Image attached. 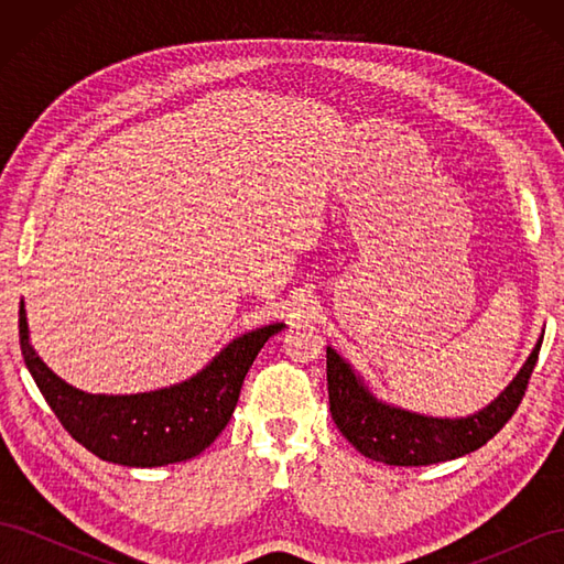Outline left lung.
Returning a JSON list of instances; mask_svg holds the SVG:
<instances>
[{
    "label": "left lung",
    "mask_w": 564,
    "mask_h": 564,
    "mask_svg": "<svg viewBox=\"0 0 564 564\" xmlns=\"http://www.w3.org/2000/svg\"><path fill=\"white\" fill-rule=\"evenodd\" d=\"M543 334L534 350L497 400L480 412L456 419L429 416L379 400L365 379L327 346L329 409L338 431L362 456L388 466H431L480 449L497 435L524 395L539 360Z\"/></svg>",
    "instance_id": "obj_1"
}]
</instances>
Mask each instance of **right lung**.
I'll return each instance as SVG.
<instances>
[{
    "label": "right lung",
    "instance_id": "right-lung-1",
    "mask_svg": "<svg viewBox=\"0 0 564 564\" xmlns=\"http://www.w3.org/2000/svg\"><path fill=\"white\" fill-rule=\"evenodd\" d=\"M284 327L275 322L232 338L207 367L181 383L135 395H94L65 383L42 362L30 344L23 301L19 313L23 360L51 412L82 447L131 468L178 464L207 449L228 425L256 355Z\"/></svg>",
    "mask_w": 564,
    "mask_h": 564
}]
</instances>
